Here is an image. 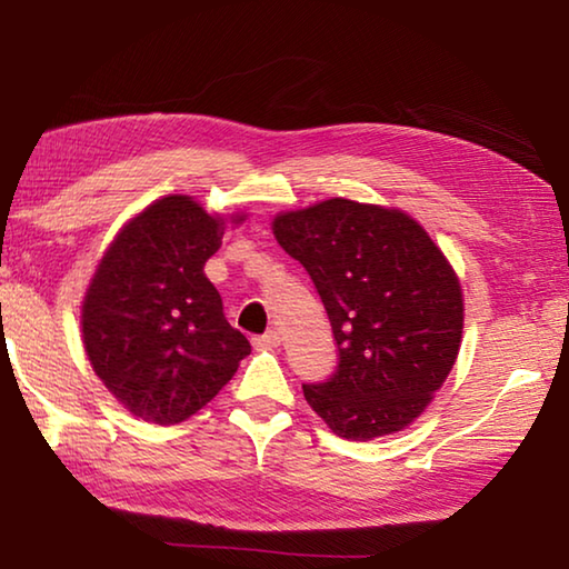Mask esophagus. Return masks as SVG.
<instances>
[{"label":"esophagus","instance_id":"esophagus-1","mask_svg":"<svg viewBox=\"0 0 569 569\" xmlns=\"http://www.w3.org/2000/svg\"><path fill=\"white\" fill-rule=\"evenodd\" d=\"M278 343H281V336H278V331H266L263 336H256L253 339L256 349H276Z\"/></svg>","mask_w":569,"mask_h":569}]
</instances>
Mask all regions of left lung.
Segmentation results:
<instances>
[{"label":"left lung","mask_w":569,"mask_h":569,"mask_svg":"<svg viewBox=\"0 0 569 569\" xmlns=\"http://www.w3.org/2000/svg\"><path fill=\"white\" fill-rule=\"evenodd\" d=\"M273 236L311 276L339 346L331 379L303 383L306 401L343 439L409 427L461 343L465 303L445 253L401 210L346 198L276 216Z\"/></svg>","instance_id":"left-lung-1"}]
</instances>
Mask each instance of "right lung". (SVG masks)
Wrapping results in <instances>:
<instances>
[{
	"instance_id": "obj_1",
	"label": "right lung",
	"mask_w": 569,
	"mask_h": 569,
	"mask_svg": "<svg viewBox=\"0 0 569 569\" xmlns=\"http://www.w3.org/2000/svg\"><path fill=\"white\" fill-rule=\"evenodd\" d=\"M220 240L223 218L188 196H168L120 230L92 276L82 303L84 351L134 417L160 427L186 421L250 353L203 273Z\"/></svg>"
}]
</instances>
